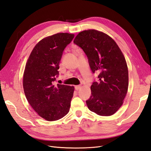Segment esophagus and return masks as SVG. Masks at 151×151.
I'll list each match as a JSON object with an SVG mask.
<instances>
[{
  "mask_svg": "<svg viewBox=\"0 0 151 151\" xmlns=\"http://www.w3.org/2000/svg\"><path fill=\"white\" fill-rule=\"evenodd\" d=\"M81 88V86H75V89L76 91H78L79 89H80Z\"/></svg>",
  "mask_w": 151,
  "mask_h": 151,
  "instance_id": "esophagus-1",
  "label": "esophagus"
}]
</instances>
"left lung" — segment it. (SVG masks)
<instances>
[{
    "mask_svg": "<svg viewBox=\"0 0 151 151\" xmlns=\"http://www.w3.org/2000/svg\"><path fill=\"white\" fill-rule=\"evenodd\" d=\"M74 43L86 54L91 69L99 72V80L91 86L86 104L100 116H111L123 103L129 88V72L124 55L110 36L96 29L80 32Z\"/></svg>",
    "mask_w": 151,
    "mask_h": 151,
    "instance_id": "obj_1",
    "label": "left lung"
}]
</instances>
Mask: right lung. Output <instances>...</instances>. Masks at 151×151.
<instances>
[{
  "mask_svg": "<svg viewBox=\"0 0 151 151\" xmlns=\"http://www.w3.org/2000/svg\"><path fill=\"white\" fill-rule=\"evenodd\" d=\"M74 37V34L59 33L44 38L35 45L26 63L22 83L26 98L47 121L58 120L69 111L74 87L54 86L53 82L63 50Z\"/></svg>",
  "mask_w": 151,
  "mask_h": 151,
  "instance_id": "1",
  "label": "right lung"
}]
</instances>
